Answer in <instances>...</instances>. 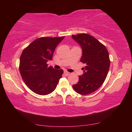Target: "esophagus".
Here are the masks:
<instances>
[{
    "label": "esophagus",
    "instance_id": "1",
    "mask_svg": "<svg viewBox=\"0 0 132 132\" xmlns=\"http://www.w3.org/2000/svg\"><path fill=\"white\" fill-rule=\"evenodd\" d=\"M64 74L65 76H68V75H70V73H69V72L67 71H64Z\"/></svg>",
    "mask_w": 132,
    "mask_h": 132
}]
</instances>
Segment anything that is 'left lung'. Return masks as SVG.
I'll return each mask as SVG.
<instances>
[{
	"label": "left lung",
	"instance_id": "1",
	"mask_svg": "<svg viewBox=\"0 0 132 132\" xmlns=\"http://www.w3.org/2000/svg\"><path fill=\"white\" fill-rule=\"evenodd\" d=\"M71 37L81 46L80 61L86 64L83 68L84 74L79 76V82L73 88L80 94H89L98 89L105 80L110 67L109 53L103 44L89 34H79Z\"/></svg>",
	"mask_w": 132,
	"mask_h": 132
}]
</instances>
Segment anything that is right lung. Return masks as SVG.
<instances>
[{
    "instance_id": "obj_1",
    "label": "right lung",
    "mask_w": 132,
    "mask_h": 132,
    "mask_svg": "<svg viewBox=\"0 0 132 132\" xmlns=\"http://www.w3.org/2000/svg\"><path fill=\"white\" fill-rule=\"evenodd\" d=\"M64 37L39 38L24 48L20 58L19 70L23 81L37 94L52 93L62 77L64 71L48 67L55 48Z\"/></svg>"
}]
</instances>
